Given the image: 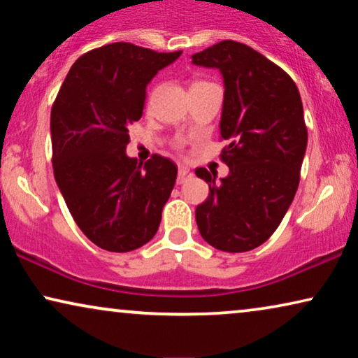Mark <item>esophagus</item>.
I'll list each match as a JSON object with an SVG mask.
<instances>
[{
	"label": "esophagus",
	"mask_w": 358,
	"mask_h": 358,
	"mask_svg": "<svg viewBox=\"0 0 358 358\" xmlns=\"http://www.w3.org/2000/svg\"><path fill=\"white\" fill-rule=\"evenodd\" d=\"M192 171L189 168H185V166H179V173H178V184H184L185 180L192 179Z\"/></svg>",
	"instance_id": "1"
}]
</instances>
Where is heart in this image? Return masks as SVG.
Segmentation results:
<instances>
[{
  "mask_svg": "<svg viewBox=\"0 0 358 358\" xmlns=\"http://www.w3.org/2000/svg\"><path fill=\"white\" fill-rule=\"evenodd\" d=\"M197 83H202V81H197ZM194 85H195V83H194Z\"/></svg>",
  "mask_w": 358,
  "mask_h": 358,
  "instance_id": "obj_1",
  "label": "heart"
}]
</instances>
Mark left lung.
<instances>
[{
	"mask_svg": "<svg viewBox=\"0 0 358 358\" xmlns=\"http://www.w3.org/2000/svg\"><path fill=\"white\" fill-rule=\"evenodd\" d=\"M192 63L223 75L220 135L228 140L222 161L229 168L220 182L195 169L210 187L195 208L199 231L220 251H251L278 228L300 184L308 143L300 92L280 66L234 41L195 53Z\"/></svg>",
	"mask_w": 358,
	"mask_h": 358,
	"instance_id": "1",
	"label": "left lung"
}]
</instances>
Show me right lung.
<instances>
[{"label":"right lung","instance_id":"add662e5","mask_svg":"<svg viewBox=\"0 0 358 358\" xmlns=\"http://www.w3.org/2000/svg\"><path fill=\"white\" fill-rule=\"evenodd\" d=\"M182 52L107 43L75 62L52 106V163L58 189L85 236L110 252L155 236L178 166L125 153L129 127L143 115L146 86Z\"/></svg>","mask_w":358,"mask_h":358}]
</instances>
